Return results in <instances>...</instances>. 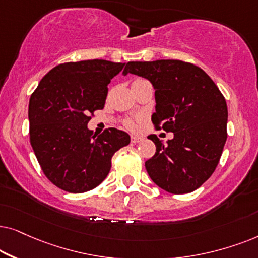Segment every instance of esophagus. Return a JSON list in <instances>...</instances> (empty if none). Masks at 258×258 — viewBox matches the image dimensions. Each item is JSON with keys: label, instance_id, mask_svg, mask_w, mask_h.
I'll return each mask as SVG.
<instances>
[{"label": "esophagus", "instance_id": "esophagus-1", "mask_svg": "<svg viewBox=\"0 0 258 258\" xmlns=\"http://www.w3.org/2000/svg\"><path fill=\"white\" fill-rule=\"evenodd\" d=\"M142 140H143L142 137H138V136H132L131 137V142L133 144H138L139 142H142Z\"/></svg>", "mask_w": 258, "mask_h": 258}]
</instances>
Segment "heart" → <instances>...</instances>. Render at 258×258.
<instances>
[{
	"instance_id": "1",
	"label": "heart",
	"mask_w": 258,
	"mask_h": 258,
	"mask_svg": "<svg viewBox=\"0 0 258 258\" xmlns=\"http://www.w3.org/2000/svg\"><path fill=\"white\" fill-rule=\"evenodd\" d=\"M126 126L128 127V128H133V127H135V123H133L132 121H130V120H128V121H126Z\"/></svg>"
}]
</instances>
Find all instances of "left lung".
Instances as JSON below:
<instances>
[{"mask_svg": "<svg viewBox=\"0 0 258 258\" xmlns=\"http://www.w3.org/2000/svg\"><path fill=\"white\" fill-rule=\"evenodd\" d=\"M146 78L156 89L157 130L172 132L164 145L156 135V153L146 160L147 173L163 190L183 195L202 186L221 159L228 132V107L205 72L180 60L127 62L122 74Z\"/></svg>", "mask_w": 258, "mask_h": 258, "instance_id": "1", "label": "left lung"}]
</instances>
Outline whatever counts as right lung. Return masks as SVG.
<instances>
[{
  "instance_id": "obj_1",
  "label": "right lung",
  "mask_w": 258,
  "mask_h": 258,
  "mask_svg": "<svg viewBox=\"0 0 258 258\" xmlns=\"http://www.w3.org/2000/svg\"><path fill=\"white\" fill-rule=\"evenodd\" d=\"M123 66L99 59L61 63L33 92L30 144L44 176L61 190L82 194L97 187L109 173L113 154L130 144V136L114 127L100 136L87 128Z\"/></svg>"
}]
</instances>
